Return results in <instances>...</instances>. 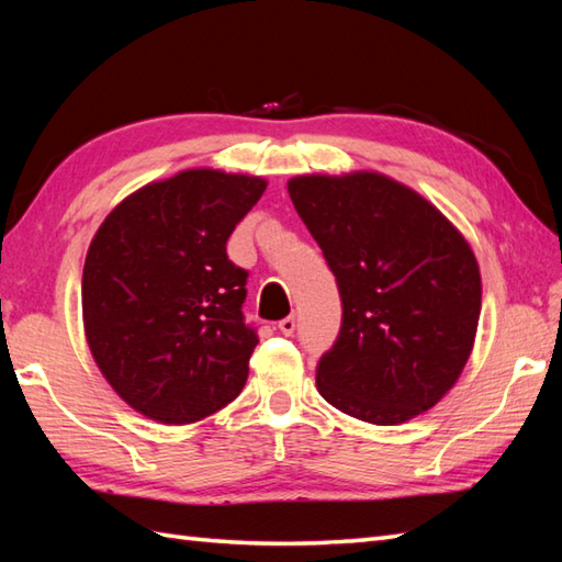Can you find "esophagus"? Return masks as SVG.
I'll use <instances>...</instances> for the list:
<instances>
[{
	"label": "esophagus",
	"instance_id": "obj_1",
	"mask_svg": "<svg viewBox=\"0 0 562 562\" xmlns=\"http://www.w3.org/2000/svg\"><path fill=\"white\" fill-rule=\"evenodd\" d=\"M278 328H280V333L282 336H292V333L296 330V321H294V316H288V318H282L280 324H278Z\"/></svg>",
	"mask_w": 562,
	"mask_h": 562
}]
</instances>
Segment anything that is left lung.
I'll list each match as a JSON object with an SVG mask.
<instances>
[{
  "mask_svg": "<svg viewBox=\"0 0 562 562\" xmlns=\"http://www.w3.org/2000/svg\"><path fill=\"white\" fill-rule=\"evenodd\" d=\"M294 210L336 274L342 321L316 367L333 408L374 425L429 411L457 384L481 316L471 246L381 173L292 178Z\"/></svg>",
  "mask_w": 562,
  "mask_h": 562,
  "instance_id": "8db88e82",
  "label": "left lung"
}]
</instances>
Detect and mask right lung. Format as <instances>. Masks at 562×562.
Instances as JSON below:
<instances>
[{"label":"right lung","mask_w":562,"mask_h":562,"mask_svg":"<svg viewBox=\"0 0 562 562\" xmlns=\"http://www.w3.org/2000/svg\"><path fill=\"white\" fill-rule=\"evenodd\" d=\"M262 190L256 176L181 171L125 198L93 236L81 280L89 348L151 420H202L246 384L258 333L241 308L248 272L226 241Z\"/></svg>","instance_id":"right-lung-1"}]
</instances>
